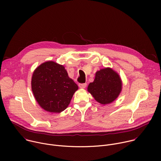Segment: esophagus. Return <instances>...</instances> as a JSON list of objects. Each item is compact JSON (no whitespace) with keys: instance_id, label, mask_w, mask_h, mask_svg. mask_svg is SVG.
<instances>
[{"instance_id":"obj_1","label":"esophagus","mask_w":161,"mask_h":161,"mask_svg":"<svg viewBox=\"0 0 161 161\" xmlns=\"http://www.w3.org/2000/svg\"><path fill=\"white\" fill-rule=\"evenodd\" d=\"M86 85H87L86 83H79L78 86L81 88H85L86 86Z\"/></svg>"}]
</instances>
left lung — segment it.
<instances>
[{
    "instance_id": "left-lung-1",
    "label": "left lung",
    "mask_w": 161,
    "mask_h": 161,
    "mask_svg": "<svg viewBox=\"0 0 161 161\" xmlns=\"http://www.w3.org/2000/svg\"><path fill=\"white\" fill-rule=\"evenodd\" d=\"M122 90L119 75L111 68H105L96 73V78L88 86V91L102 104H107L115 100Z\"/></svg>"
}]
</instances>
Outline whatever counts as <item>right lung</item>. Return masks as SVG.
Wrapping results in <instances>:
<instances>
[{
    "label": "right lung",
    "instance_id": "obj_1",
    "mask_svg": "<svg viewBox=\"0 0 161 161\" xmlns=\"http://www.w3.org/2000/svg\"><path fill=\"white\" fill-rule=\"evenodd\" d=\"M31 85L40 106L52 113L65 109L78 89L74 81L69 78L64 67L52 61L44 62L36 68Z\"/></svg>",
    "mask_w": 161,
    "mask_h": 161
}]
</instances>
